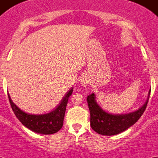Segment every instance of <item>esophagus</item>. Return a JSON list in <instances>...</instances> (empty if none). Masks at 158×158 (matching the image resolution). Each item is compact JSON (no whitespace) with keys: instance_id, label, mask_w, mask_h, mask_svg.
<instances>
[{"instance_id":"34e87169","label":"esophagus","mask_w":158,"mask_h":158,"mask_svg":"<svg viewBox=\"0 0 158 158\" xmlns=\"http://www.w3.org/2000/svg\"><path fill=\"white\" fill-rule=\"evenodd\" d=\"M89 82V79L88 78V77H86V76L83 77L81 78V83L82 85H84V86L86 85H87Z\"/></svg>"}]
</instances>
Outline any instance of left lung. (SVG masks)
<instances>
[{"instance_id": "8db88e82", "label": "left lung", "mask_w": 158, "mask_h": 158, "mask_svg": "<svg viewBox=\"0 0 158 158\" xmlns=\"http://www.w3.org/2000/svg\"><path fill=\"white\" fill-rule=\"evenodd\" d=\"M140 109L127 115H111L106 112L97 104L95 94L92 93L87 98L88 106L90 111V126L96 133L102 135H114L119 134L135 124L139 120L147 106L150 98Z\"/></svg>"}]
</instances>
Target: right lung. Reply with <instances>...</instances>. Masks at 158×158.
I'll list each match as a JSON object with an SVG mask.
<instances>
[{"label": "right lung", "mask_w": 158, "mask_h": 158, "mask_svg": "<svg viewBox=\"0 0 158 158\" xmlns=\"http://www.w3.org/2000/svg\"><path fill=\"white\" fill-rule=\"evenodd\" d=\"M73 90V89H71L69 90V93L64 97L62 103L56 109L52 112L44 114V115H30V114L25 113L24 111L19 109L12 101L8 93V96L14 114L16 115V118L20 121L23 126L35 133L51 135L60 131V129H62L63 126L64 116H65L67 103H68L69 96L72 95Z\"/></svg>", "instance_id": "right-lung-1"}]
</instances>
